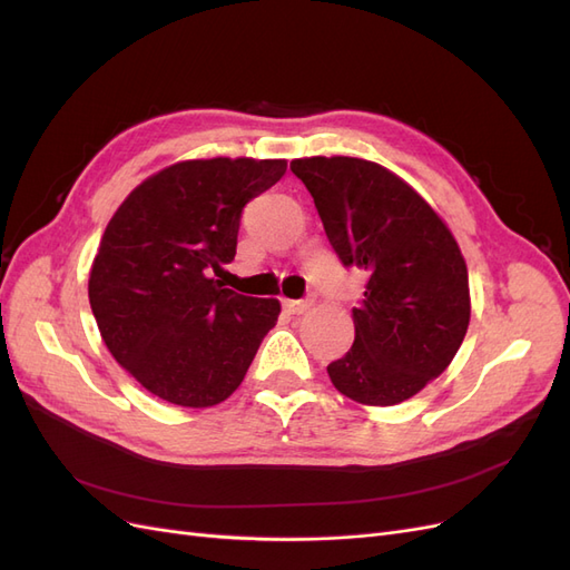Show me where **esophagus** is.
<instances>
[{
    "label": "esophagus",
    "instance_id": "34e87169",
    "mask_svg": "<svg viewBox=\"0 0 570 570\" xmlns=\"http://www.w3.org/2000/svg\"><path fill=\"white\" fill-rule=\"evenodd\" d=\"M283 306H285V312H289V314H304L308 308V302L306 299H285Z\"/></svg>",
    "mask_w": 570,
    "mask_h": 570
}]
</instances>
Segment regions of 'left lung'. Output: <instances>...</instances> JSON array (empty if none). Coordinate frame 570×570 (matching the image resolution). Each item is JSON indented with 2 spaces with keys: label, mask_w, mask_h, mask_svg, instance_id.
I'll use <instances>...</instances> for the list:
<instances>
[{
  "label": "left lung",
  "mask_w": 570,
  "mask_h": 570,
  "mask_svg": "<svg viewBox=\"0 0 570 570\" xmlns=\"http://www.w3.org/2000/svg\"><path fill=\"white\" fill-rule=\"evenodd\" d=\"M344 268L366 271L354 344L327 366L350 400L392 406L452 364L471 318L456 239L423 197L387 168L352 157L289 164Z\"/></svg>",
  "instance_id": "obj_1"
}]
</instances>
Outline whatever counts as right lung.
<instances>
[{
  "label": "right lung",
  "instance_id": "1",
  "mask_svg": "<svg viewBox=\"0 0 570 570\" xmlns=\"http://www.w3.org/2000/svg\"><path fill=\"white\" fill-rule=\"evenodd\" d=\"M285 161H180L137 185L101 237L90 306L101 340L164 402L204 409L239 387L281 302L209 278L230 264L245 206Z\"/></svg>",
  "mask_w": 570,
  "mask_h": 570
}]
</instances>
